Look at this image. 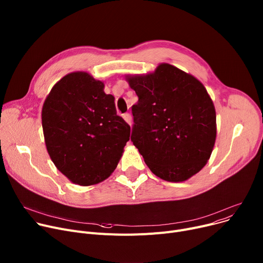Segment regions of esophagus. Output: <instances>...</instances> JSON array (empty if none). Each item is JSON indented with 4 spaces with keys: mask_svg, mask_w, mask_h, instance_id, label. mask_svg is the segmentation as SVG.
<instances>
[{
    "mask_svg": "<svg viewBox=\"0 0 263 263\" xmlns=\"http://www.w3.org/2000/svg\"><path fill=\"white\" fill-rule=\"evenodd\" d=\"M123 119H124L127 123H128V124L130 125V122H132V117H130V115L129 114H124V115H123Z\"/></svg>",
    "mask_w": 263,
    "mask_h": 263,
    "instance_id": "esophagus-1",
    "label": "esophagus"
}]
</instances>
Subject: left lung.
I'll return each instance as SVG.
<instances>
[{
	"mask_svg": "<svg viewBox=\"0 0 263 263\" xmlns=\"http://www.w3.org/2000/svg\"><path fill=\"white\" fill-rule=\"evenodd\" d=\"M126 80L139 99L132 107L130 139L151 171L173 182L199 172L217 137L214 105L204 85L168 64Z\"/></svg>",
	"mask_w": 263,
	"mask_h": 263,
	"instance_id": "left-lung-1",
	"label": "left lung"
}]
</instances>
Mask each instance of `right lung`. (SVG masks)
<instances>
[{
	"label": "right lung",
	"mask_w": 263,
	"mask_h": 263,
	"mask_svg": "<svg viewBox=\"0 0 263 263\" xmlns=\"http://www.w3.org/2000/svg\"><path fill=\"white\" fill-rule=\"evenodd\" d=\"M41 119L52 161L80 186L109 177L130 136V126L117 115L114 96L87 72L69 73L54 85Z\"/></svg>",
	"instance_id": "obj_1"
}]
</instances>
